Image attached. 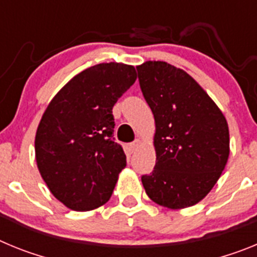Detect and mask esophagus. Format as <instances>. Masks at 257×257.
<instances>
[{
	"mask_svg": "<svg viewBox=\"0 0 257 257\" xmlns=\"http://www.w3.org/2000/svg\"><path fill=\"white\" fill-rule=\"evenodd\" d=\"M140 144H142V143H140V140H136V142L131 143V144H130V149H131V152L138 151V148H139V147H140Z\"/></svg>",
	"mask_w": 257,
	"mask_h": 257,
	"instance_id": "obj_1",
	"label": "esophagus"
}]
</instances>
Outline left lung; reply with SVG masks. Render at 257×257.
Wrapping results in <instances>:
<instances>
[{"label":"left lung","mask_w":257,"mask_h":257,"mask_svg":"<svg viewBox=\"0 0 257 257\" xmlns=\"http://www.w3.org/2000/svg\"><path fill=\"white\" fill-rule=\"evenodd\" d=\"M136 69L156 122V166L142 176L145 193L171 210L194 206L225 169L228 122L185 70L166 61H145Z\"/></svg>","instance_id":"left-lung-1"}]
</instances>
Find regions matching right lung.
<instances>
[{"label": "right lung", "mask_w": 257, "mask_h": 257, "mask_svg": "<svg viewBox=\"0 0 257 257\" xmlns=\"http://www.w3.org/2000/svg\"><path fill=\"white\" fill-rule=\"evenodd\" d=\"M136 70L101 63L74 76L52 97L37 127V167L58 201L74 211L100 207L112 196L126 154L113 140L112 109Z\"/></svg>", "instance_id": "add662e5"}]
</instances>
